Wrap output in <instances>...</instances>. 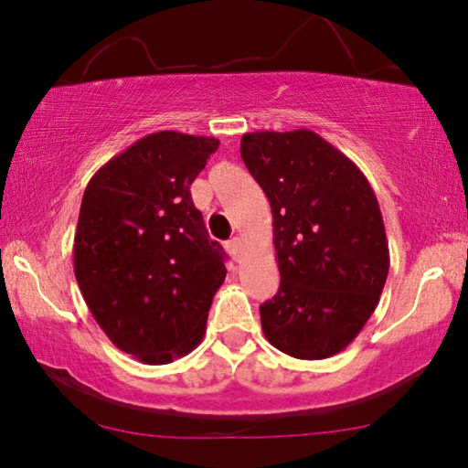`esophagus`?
<instances>
[{"label": "esophagus", "mask_w": 468, "mask_h": 468, "mask_svg": "<svg viewBox=\"0 0 468 468\" xmlns=\"http://www.w3.org/2000/svg\"><path fill=\"white\" fill-rule=\"evenodd\" d=\"M227 250H229V254L233 256V261L239 262L241 254H243V241L239 239V237H233V239L227 243Z\"/></svg>", "instance_id": "esophagus-1"}]
</instances>
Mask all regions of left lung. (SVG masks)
I'll list each match as a JSON object with an SVG mask.
<instances>
[{"instance_id": "left-lung-1", "label": "left lung", "mask_w": 468, "mask_h": 468, "mask_svg": "<svg viewBox=\"0 0 468 468\" xmlns=\"http://www.w3.org/2000/svg\"><path fill=\"white\" fill-rule=\"evenodd\" d=\"M241 159L273 214L282 283L261 306L271 345L332 357L364 330L388 275V241L364 172L315 132H248Z\"/></svg>"}]
</instances>
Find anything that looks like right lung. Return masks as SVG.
<instances>
[{
    "instance_id": "1",
    "label": "right lung",
    "mask_w": 468,
    "mask_h": 468,
    "mask_svg": "<svg viewBox=\"0 0 468 468\" xmlns=\"http://www.w3.org/2000/svg\"><path fill=\"white\" fill-rule=\"evenodd\" d=\"M218 138L164 130L109 159L83 191L73 269L96 324L120 351L149 366L201 343L227 277L191 185Z\"/></svg>"
}]
</instances>
